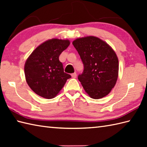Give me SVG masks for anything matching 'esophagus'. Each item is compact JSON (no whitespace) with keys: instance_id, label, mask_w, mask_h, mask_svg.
<instances>
[{"instance_id":"34e87169","label":"esophagus","mask_w":147,"mask_h":147,"mask_svg":"<svg viewBox=\"0 0 147 147\" xmlns=\"http://www.w3.org/2000/svg\"><path fill=\"white\" fill-rule=\"evenodd\" d=\"M71 76H72V78H76V76H77L76 73H74L73 74H71Z\"/></svg>"}]
</instances>
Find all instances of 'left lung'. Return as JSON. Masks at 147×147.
Instances as JSON below:
<instances>
[{
    "mask_svg": "<svg viewBox=\"0 0 147 147\" xmlns=\"http://www.w3.org/2000/svg\"><path fill=\"white\" fill-rule=\"evenodd\" d=\"M84 65L78 77L90 97L99 99L111 92L116 83L119 61L111 47L98 37L89 36L73 42Z\"/></svg>",
    "mask_w": 147,
    "mask_h": 147,
    "instance_id": "left-lung-1",
    "label": "left lung"
}]
</instances>
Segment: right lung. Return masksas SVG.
Returning a JSON list of instances; mask_svg holds the SVG:
<instances>
[{"instance_id":"add662e5","label":"right lung","mask_w":147,"mask_h":147,"mask_svg":"<svg viewBox=\"0 0 147 147\" xmlns=\"http://www.w3.org/2000/svg\"><path fill=\"white\" fill-rule=\"evenodd\" d=\"M70 44L69 40L52 38L34 50L24 64L28 85L36 94L51 99L63 88L70 74L64 72L59 55Z\"/></svg>"}]
</instances>
